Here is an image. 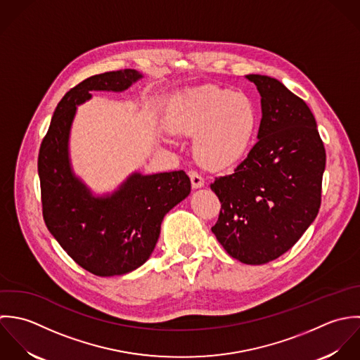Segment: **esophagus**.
Segmentation results:
<instances>
[{
    "instance_id": "1",
    "label": "esophagus",
    "mask_w": 360,
    "mask_h": 360,
    "mask_svg": "<svg viewBox=\"0 0 360 360\" xmlns=\"http://www.w3.org/2000/svg\"><path fill=\"white\" fill-rule=\"evenodd\" d=\"M189 176H191V182H192V188H193V189H200V188L205 186V179H203L202 175H199L198 172L192 171V172L189 174Z\"/></svg>"
}]
</instances>
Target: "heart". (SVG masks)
I'll return each instance as SVG.
<instances>
[{
	"mask_svg": "<svg viewBox=\"0 0 360 360\" xmlns=\"http://www.w3.org/2000/svg\"><path fill=\"white\" fill-rule=\"evenodd\" d=\"M171 128L193 139V154L209 169H225L249 153L259 125L255 101L216 86H202L181 94L169 111Z\"/></svg>",
	"mask_w": 360,
	"mask_h": 360,
	"instance_id": "1",
	"label": "heart"
}]
</instances>
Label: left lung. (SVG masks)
I'll return each mask as SVG.
<instances>
[{
	"label": "left lung",
	"instance_id": "1",
	"mask_svg": "<svg viewBox=\"0 0 360 360\" xmlns=\"http://www.w3.org/2000/svg\"><path fill=\"white\" fill-rule=\"evenodd\" d=\"M246 79L262 97L259 141L233 174L210 185L221 202L212 231L231 257L264 264L289 250L317 217L326 150L302 98L274 77Z\"/></svg>",
	"mask_w": 360,
	"mask_h": 360
}]
</instances>
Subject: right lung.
I'll use <instances>...</instances> for the list:
<instances>
[{
    "mask_svg": "<svg viewBox=\"0 0 360 360\" xmlns=\"http://www.w3.org/2000/svg\"><path fill=\"white\" fill-rule=\"evenodd\" d=\"M135 70L90 76L58 103L39 151L44 222L73 260L100 277L128 274L153 253L164 216L191 193L184 171L131 174L112 193L93 195L73 172L70 136L77 105L90 91H124L142 79Z\"/></svg>",
    "mask_w": 360,
    "mask_h": 360,
    "instance_id": "add662e5",
    "label": "right lung"
}]
</instances>
